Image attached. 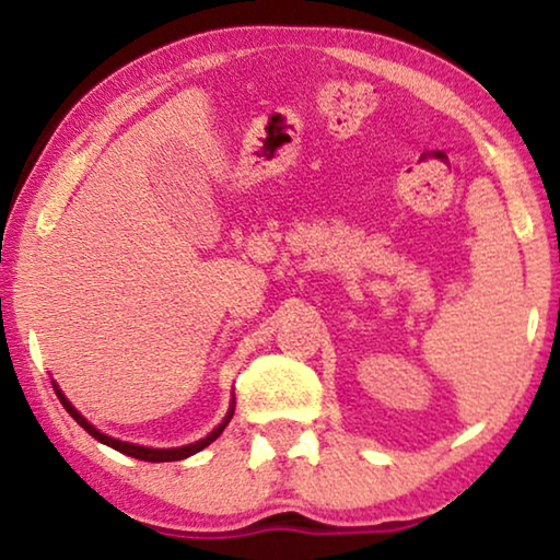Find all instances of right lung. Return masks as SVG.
Returning <instances> with one entry per match:
<instances>
[{
  "label": "right lung",
  "mask_w": 560,
  "mask_h": 560,
  "mask_svg": "<svg viewBox=\"0 0 560 560\" xmlns=\"http://www.w3.org/2000/svg\"><path fill=\"white\" fill-rule=\"evenodd\" d=\"M52 389H56L58 400L63 402V408H66L68 412H71V418L75 420V423H79V425L83 428V431H86L89 435H94L96 441L106 443V446L117 448L119 454H127V456H132V458H140V462H155V464H160V462H180V458H188V456H194V454H198V451H201V448L209 446L211 441H217L219 435H221V431H224L226 423H229V420H232V416H234V410H229V416H226L224 423H221L219 428H213V431H211L209 435H206V439L196 441V443H190V446H183V448H144V446H135V443H125V441H117V439H112V435H104V433H98L96 428L91 425L89 420L83 418L81 412L75 410L73 405L66 400V395L60 393L58 385H52Z\"/></svg>",
  "instance_id": "obj_1"
}]
</instances>
